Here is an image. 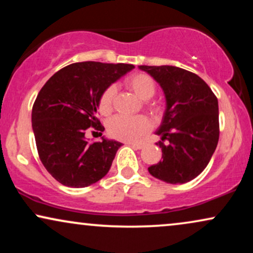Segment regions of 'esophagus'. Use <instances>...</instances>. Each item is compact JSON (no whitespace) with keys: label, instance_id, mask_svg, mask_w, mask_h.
I'll list each match as a JSON object with an SVG mask.
<instances>
[{"label":"esophagus","instance_id":"34e87169","mask_svg":"<svg viewBox=\"0 0 253 253\" xmlns=\"http://www.w3.org/2000/svg\"><path fill=\"white\" fill-rule=\"evenodd\" d=\"M128 145H130V146L135 150H140L144 147V143H129Z\"/></svg>","mask_w":253,"mask_h":253}]
</instances>
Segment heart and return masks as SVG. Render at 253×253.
<instances>
[{"label":"heart","instance_id":"1","mask_svg":"<svg viewBox=\"0 0 253 253\" xmlns=\"http://www.w3.org/2000/svg\"><path fill=\"white\" fill-rule=\"evenodd\" d=\"M126 85L141 100H149L155 95L156 85L152 78L145 74H134L126 80ZM115 90L109 86L102 92L98 102V110L102 115L109 114L112 110L113 98ZM156 112V108H151ZM151 124L149 119L144 115L127 118L123 115H117L112 118L108 123V133L110 136L123 141H135L149 132Z\"/></svg>","mask_w":253,"mask_h":253}]
</instances>
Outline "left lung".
<instances>
[{
  "label": "left lung",
  "instance_id": "left-lung-1",
  "mask_svg": "<svg viewBox=\"0 0 253 253\" xmlns=\"http://www.w3.org/2000/svg\"><path fill=\"white\" fill-rule=\"evenodd\" d=\"M163 89L165 112L156 134L162 158L149 172L170 184L197 177L219 141V104L208 84L193 72L171 65H140ZM164 140H168L165 144Z\"/></svg>",
  "mask_w": 253,
  "mask_h": 253
}]
</instances>
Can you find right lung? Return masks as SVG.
Here are the masks:
<instances>
[{"label":"right lung","mask_w":253,"mask_h":253,"mask_svg":"<svg viewBox=\"0 0 253 253\" xmlns=\"http://www.w3.org/2000/svg\"><path fill=\"white\" fill-rule=\"evenodd\" d=\"M132 69L123 63L70 64L38 94L32 109L38 153L45 169L65 187H88L108 173L123 144L104 136L90 143L85 132L89 127L103 132L96 118L101 95Z\"/></svg>","instance_id":"1"}]
</instances>
